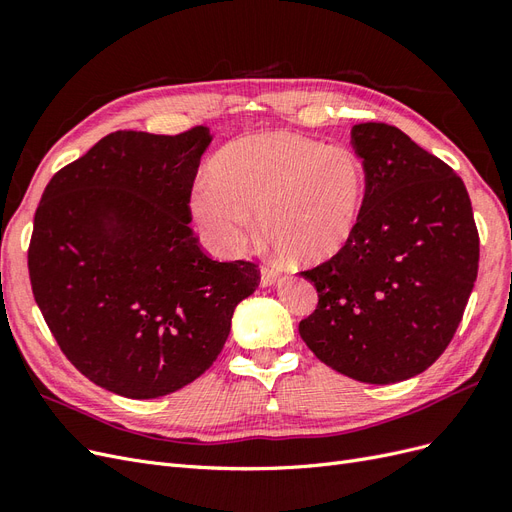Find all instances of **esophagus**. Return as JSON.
Returning <instances> with one entry per match:
<instances>
[{
    "label": "esophagus",
    "instance_id": "34e87169",
    "mask_svg": "<svg viewBox=\"0 0 512 512\" xmlns=\"http://www.w3.org/2000/svg\"><path fill=\"white\" fill-rule=\"evenodd\" d=\"M277 277H280V273H277L273 267L265 265L260 269V286H273L277 282Z\"/></svg>",
    "mask_w": 512,
    "mask_h": 512
}]
</instances>
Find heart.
<instances>
[{
    "label": "heart",
    "mask_w": 512,
    "mask_h": 512,
    "mask_svg": "<svg viewBox=\"0 0 512 512\" xmlns=\"http://www.w3.org/2000/svg\"><path fill=\"white\" fill-rule=\"evenodd\" d=\"M367 196L356 153L288 132L237 138L218 151L190 192V211L211 250L239 254L265 237L297 265H320L352 241Z\"/></svg>",
    "instance_id": "b5f03b06"
}]
</instances>
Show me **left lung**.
Returning <instances> with one entry per match:
<instances>
[{"instance_id":"left-lung-1","label":"left lung","mask_w":512,"mask_h":512,"mask_svg":"<svg viewBox=\"0 0 512 512\" xmlns=\"http://www.w3.org/2000/svg\"><path fill=\"white\" fill-rule=\"evenodd\" d=\"M352 145L367 196L352 241L301 275L318 292L299 333L348 378L393 384L421 374L451 344L478 273L466 185L440 158L386 123H359Z\"/></svg>"}]
</instances>
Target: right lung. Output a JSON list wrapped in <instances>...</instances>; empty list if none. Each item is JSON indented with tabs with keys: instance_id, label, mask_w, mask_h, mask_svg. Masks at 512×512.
Wrapping results in <instances>:
<instances>
[{
	"instance_id": "1",
	"label": "right lung",
	"mask_w": 512,
	"mask_h": 512,
	"mask_svg": "<svg viewBox=\"0 0 512 512\" xmlns=\"http://www.w3.org/2000/svg\"><path fill=\"white\" fill-rule=\"evenodd\" d=\"M209 128L119 130L49 181L29 280L59 348L85 378L130 399L183 389L218 359L252 262H218L190 228Z\"/></svg>"
}]
</instances>
